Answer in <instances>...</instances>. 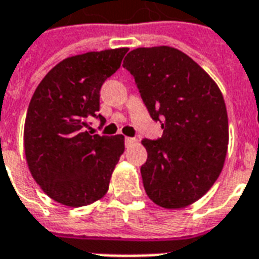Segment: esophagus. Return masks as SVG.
Returning a JSON list of instances; mask_svg holds the SVG:
<instances>
[{
	"label": "esophagus",
	"mask_w": 259,
	"mask_h": 259,
	"mask_svg": "<svg viewBox=\"0 0 259 259\" xmlns=\"http://www.w3.org/2000/svg\"><path fill=\"white\" fill-rule=\"evenodd\" d=\"M136 141H137V140H136V138H133V137H125L126 145H132V144H134Z\"/></svg>",
	"instance_id": "esophagus-1"
}]
</instances>
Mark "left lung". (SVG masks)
<instances>
[{
	"label": "left lung",
	"mask_w": 259,
	"mask_h": 259,
	"mask_svg": "<svg viewBox=\"0 0 259 259\" xmlns=\"http://www.w3.org/2000/svg\"><path fill=\"white\" fill-rule=\"evenodd\" d=\"M122 66L164 130L161 138L142 140L146 195L164 208L192 204L212 187L225 164L229 119L221 90L197 63L170 47L133 50Z\"/></svg>",
	"instance_id": "8db88e82"
}]
</instances>
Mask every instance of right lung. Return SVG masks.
I'll list each match as a JSON object with an SVG mask.
<instances>
[{
    "mask_svg": "<svg viewBox=\"0 0 259 259\" xmlns=\"http://www.w3.org/2000/svg\"><path fill=\"white\" fill-rule=\"evenodd\" d=\"M127 48L87 52L64 59L44 76L30 99L24 148L32 176L58 203L82 207L109 189L114 166L123 153V136H99L102 84L121 67Z\"/></svg>",
    "mask_w": 259,
    "mask_h": 259,
    "instance_id": "add662e5",
    "label": "right lung"
}]
</instances>
